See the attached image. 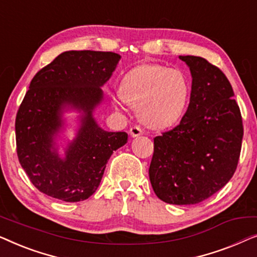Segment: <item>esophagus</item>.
<instances>
[{
  "instance_id": "esophagus-1",
  "label": "esophagus",
  "mask_w": 257,
  "mask_h": 257,
  "mask_svg": "<svg viewBox=\"0 0 257 257\" xmlns=\"http://www.w3.org/2000/svg\"><path fill=\"white\" fill-rule=\"evenodd\" d=\"M130 135H131L132 138H137V137L143 136L144 132L139 126H133V127H131V130H130Z\"/></svg>"
}]
</instances>
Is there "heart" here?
Instances as JSON below:
<instances>
[{"label": "heart", "mask_w": 257, "mask_h": 257, "mask_svg": "<svg viewBox=\"0 0 257 257\" xmlns=\"http://www.w3.org/2000/svg\"><path fill=\"white\" fill-rule=\"evenodd\" d=\"M122 101L137 107L138 118L151 128L174 125L185 113L191 94L188 78L180 70L158 64H143L126 73L120 84Z\"/></svg>", "instance_id": "b5f03b06"}]
</instances>
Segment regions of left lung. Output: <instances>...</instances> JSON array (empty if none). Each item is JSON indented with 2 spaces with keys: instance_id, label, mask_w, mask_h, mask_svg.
Wrapping results in <instances>:
<instances>
[{
  "instance_id": "1",
  "label": "left lung",
  "mask_w": 257,
  "mask_h": 257,
  "mask_svg": "<svg viewBox=\"0 0 257 257\" xmlns=\"http://www.w3.org/2000/svg\"><path fill=\"white\" fill-rule=\"evenodd\" d=\"M189 68L192 91L180 124L154 138L150 180L158 198L195 205L233 177L243 126L229 80L202 57L179 56Z\"/></svg>"
}]
</instances>
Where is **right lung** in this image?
Segmentation results:
<instances>
[{
	"mask_svg": "<svg viewBox=\"0 0 257 257\" xmlns=\"http://www.w3.org/2000/svg\"><path fill=\"white\" fill-rule=\"evenodd\" d=\"M120 58L114 52L65 51L31 80L15 131L20 164L38 191L65 202L86 200L112 153L127 143V133L105 131L94 117L104 100L101 87Z\"/></svg>",
	"mask_w": 257,
	"mask_h": 257,
	"instance_id": "1",
	"label": "right lung"
}]
</instances>
